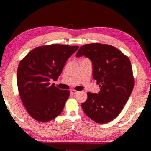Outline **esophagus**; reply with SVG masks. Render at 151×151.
I'll return each mask as SVG.
<instances>
[{
	"instance_id": "obj_1",
	"label": "esophagus",
	"mask_w": 151,
	"mask_h": 151,
	"mask_svg": "<svg viewBox=\"0 0 151 151\" xmlns=\"http://www.w3.org/2000/svg\"><path fill=\"white\" fill-rule=\"evenodd\" d=\"M78 92H79V91H76V90H74V89H73V90H71L70 93H72V94H77V93H78Z\"/></svg>"
}]
</instances>
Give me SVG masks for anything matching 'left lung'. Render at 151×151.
<instances>
[{"label":"left lung","mask_w":151,"mask_h":151,"mask_svg":"<svg viewBox=\"0 0 151 151\" xmlns=\"http://www.w3.org/2000/svg\"><path fill=\"white\" fill-rule=\"evenodd\" d=\"M92 61L98 94L87 93L81 106L86 116L97 123H106L119 115L133 90L134 80L129 58L113 46L93 43L79 48L76 57Z\"/></svg>","instance_id":"1"}]
</instances>
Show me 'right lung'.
<instances>
[{
    "label": "right lung",
    "mask_w": 151,
    "mask_h": 151,
    "mask_svg": "<svg viewBox=\"0 0 151 151\" xmlns=\"http://www.w3.org/2000/svg\"><path fill=\"white\" fill-rule=\"evenodd\" d=\"M78 48L59 44L42 46L20 62L17 76L20 97L36 121H50L63 111L70 91L60 90L50 82L57 81L68 58Z\"/></svg>",
    "instance_id": "obj_1"
}]
</instances>
